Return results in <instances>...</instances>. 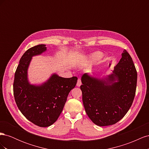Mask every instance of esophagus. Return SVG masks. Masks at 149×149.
I'll use <instances>...</instances> for the list:
<instances>
[{
  "instance_id": "esophagus-1",
  "label": "esophagus",
  "mask_w": 149,
  "mask_h": 149,
  "mask_svg": "<svg viewBox=\"0 0 149 149\" xmlns=\"http://www.w3.org/2000/svg\"><path fill=\"white\" fill-rule=\"evenodd\" d=\"M81 85V79L79 78L78 79V81H77V84H76V86H78V87H79Z\"/></svg>"
}]
</instances>
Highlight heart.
Masks as SVG:
<instances>
[{
  "label": "heart",
  "instance_id": "heart-1",
  "mask_svg": "<svg viewBox=\"0 0 149 149\" xmlns=\"http://www.w3.org/2000/svg\"><path fill=\"white\" fill-rule=\"evenodd\" d=\"M101 56H102V55L100 53L96 52V53H93L91 57L93 60H98V59H100Z\"/></svg>",
  "mask_w": 149,
  "mask_h": 149
}]
</instances>
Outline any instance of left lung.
Returning a JSON list of instances; mask_svg holds the SVG:
<instances>
[{
  "mask_svg": "<svg viewBox=\"0 0 149 149\" xmlns=\"http://www.w3.org/2000/svg\"><path fill=\"white\" fill-rule=\"evenodd\" d=\"M137 74L131 56L124 49L112 73L98 78L84 73L81 90L87 115L99 126L113 125L124 118L136 94Z\"/></svg>",
  "mask_w": 149,
  "mask_h": 149,
  "instance_id": "1",
  "label": "left lung"
}]
</instances>
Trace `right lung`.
<instances>
[{"instance_id":"add662e5","label":"right lung","mask_w":149,"mask_h":149,"mask_svg":"<svg viewBox=\"0 0 149 149\" xmlns=\"http://www.w3.org/2000/svg\"><path fill=\"white\" fill-rule=\"evenodd\" d=\"M47 51L41 44L26 50L21 57L15 73L13 95L17 106L25 118L34 124L45 127L55 123L63 109L67 97L78 78H62L53 73L41 84L30 83L28 69L34 56Z\"/></svg>"}]
</instances>
